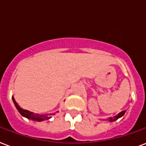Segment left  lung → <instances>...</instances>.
I'll list each match as a JSON object with an SVG mask.
<instances>
[{
    "label": "left lung",
    "mask_w": 146,
    "mask_h": 146,
    "mask_svg": "<svg viewBox=\"0 0 146 146\" xmlns=\"http://www.w3.org/2000/svg\"><path fill=\"white\" fill-rule=\"evenodd\" d=\"M126 110H123V111L120 112V113H119L118 114L117 116H114L113 118V117H110V119H109V120L110 122L116 121V120H117V119H119V118H120V117H122V116H123L124 114H125V113H126Z\"/></svg>",
    "instance_id": "obj_1"
}]
</instances>
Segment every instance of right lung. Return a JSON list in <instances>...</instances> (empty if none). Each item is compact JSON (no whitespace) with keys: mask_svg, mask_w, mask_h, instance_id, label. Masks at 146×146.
<instances>
[{"mask_svg":"<svg viewBox=\"0 0 146 146\" xmlns=\"http://www.w3.org/2000/svg\"><path fill=\"white\" fill-rule=\"evenodd\" d=\"M12 99H13V101L14 103V105L15 107H17V109L19 111L21 115L24 117H27V119H33V120H36V121H42V120H45V119H48L49 118H51V116H53L55 113H50L49 115L48 114H46V115H40V114L38 113H33L32 112H30L27 110L22 109L21 107H20L18 106L17 103L16 102L14 98L12 97Z\"/></svg>","mask_w":146,"mask_h":146,"instance_id":"add662e5","label":"right lung"}]
</instances>
